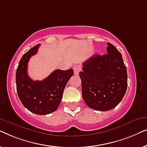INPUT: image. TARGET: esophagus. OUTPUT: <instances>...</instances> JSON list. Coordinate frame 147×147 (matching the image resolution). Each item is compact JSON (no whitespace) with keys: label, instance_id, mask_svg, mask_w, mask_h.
Returning a JSON list of instances; mask_svg holds the SVG:
<instances>
[{"label":"esophagus","instance_id":"obj_1","mask_svg":"<svg viewBox=\"0 0 147 147\" xmlns=\"http://www.w3.org/2000/svg\"><path fill=\"white\" fill-rule=\"evenodd\" d=\"M82 68H81V66L79 65H76L74 67V74L75 75H78V74H79V72L81 71Z\"/></svg>","mask_w":147,"mask_h":147}]
</instances>
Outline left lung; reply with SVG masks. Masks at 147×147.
Listing matches in <instances>:
<instances>
[{"label":"left lung","mask_w":147,"mask_h":147,"mask_svg":"<svg viewBox=\"0 0 147 147\" xmlns=\"http://www.w3.org/2000/svg\"><path fill=\"white\" fill-rule=\"evenodd\" d=\"M107 53L94 55L83 63L80 72L84 102L99 111L113 109L127 88V71L120 52L108 43Z\"/></svg>","instance_id":"left-lung-1"}]
</instances>
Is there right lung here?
I'll return each mask as SVG.
<instances>
[{"instance_id":"right-lung-1","label":"right lung","mask_w":147,"mask_h":147,"mask_svg":"<svg viewBox=\"0 0 147 147\" xmlns=\"http://www.w3.org/2000/svg\"><path fill=\"white\" fill-rule=\"evenodd\" d=\"M40 44L29 49L20 60L16 71L18 96L23 105L39 115L52 113L57 109L67 82L74 75L73 69H55L42 81H34L28 76V62L37 53Z\"/></svg>"}]
</instances>
